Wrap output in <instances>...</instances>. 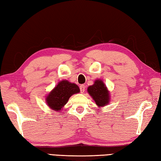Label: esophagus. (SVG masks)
I'll list each match as a JSON object with an SVG mask.
<instances>
[{
  "label": "esophagus",
  "instance_id": "esophagus-1",
  "mask_svg": "<svg viewBox=\"0 0 161 161\" xmlns=\"http://www.w3.org/2000/svg\"><path fill=\"white\" fill-rule=\"evenodd\" d=\"M80 89L81 93H83V92L85 91V86H84V84H81V85L80 86Z\"/></svg>",
  "mask_w": 161,
  "mask_h": 161
}]
</instances>
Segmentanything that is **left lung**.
<instances>
[{"instance_id": "8db88e82", "label": "left lung", "mask_w": 161, "mask_h": 161, "mask_svg": "<svg viewBox=\"0 0 161 161\" xmlns=\"http://www.w3.org/2000/svg\"><path fill=\"white\" fill-rule=\"evenodd\" d=\"M89 94L93 98L99 107L107 105L109 101V94L107 86L102 80L95 81L92 86H89L87 89Z\"/></svg>"}]
</instances>
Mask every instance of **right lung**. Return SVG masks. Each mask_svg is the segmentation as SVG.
<instances>
[{
	"mask_svg": "<svg viewBox=\"0 0 161 161\" xmlns=\"http://www.w3.org/2000/svg\"><path fill=\"white\" fill-rule=\"evenodd\" d=\"M79 86L67 80L61 81L52 91L46 99L47 105L54 111L61 110L67 103L72 94L80 92Z\"/></svg>",
	"mask_w": 161,
	"mask_h": 161,
	"instance_id": "1",
	"label": "right lung"
}]
</instances>
